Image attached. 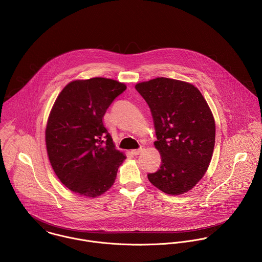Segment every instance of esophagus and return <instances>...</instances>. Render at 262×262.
<instances>
[{
	"instance_id": "1",
	"label": "esophagus",
	"mask_w": 262,
	"mask_h": 262,
	"mask_svg": "<svg viewBox=\"0 0 262 262\" xmlns=\"http://www.w3.org/2000/svg\"><path fill=\"white\" fill-rule=\"evenodd\" d=\"M143 150H144V147L142 146V147H140V148L137 149V150H133V151H132V154L135 155V156H137V155H139L140 153H142Z\"/></svg>"
}]
</instances>
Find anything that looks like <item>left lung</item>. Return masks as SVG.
<instances>
[{"instance_id": "8db88e82", "label": "left lung", "mask_w": 262, "mask_h": 262, "mask_svg": "<svg viewBox=\"0 0 262 262\" xmlns=\"http://www.w3.org/2000/svg\"><path fill=\"white\" fill-rule=\"evenodd\" d=\"M151 109L162 163L150 182L167 194L190 190L211 160L215 125L209 105L193 85L157 78L136 85Z\"/></svg>"}]
</instances>
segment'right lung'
I'll use <instances>...</instances> for the list:
<instances>
[{
  "instance_id": "obj_1",
  "label": "right lung",
  "mask_w": 262,
  "mask_h": 262,
  "mask_svg": "<svg viewBox=\"0 0 262 262\" xmlns=\"http://www.w3.org/2000/svg\"><path fill=\"white\" fill-rule=\"evenodd\" d=\"M126 86L106 78L69 83L56 98L46 130L53 171L70 190L88 198L114 183L125 156L103 123L107 108Z\"/></svg>"
}]
</instances>
